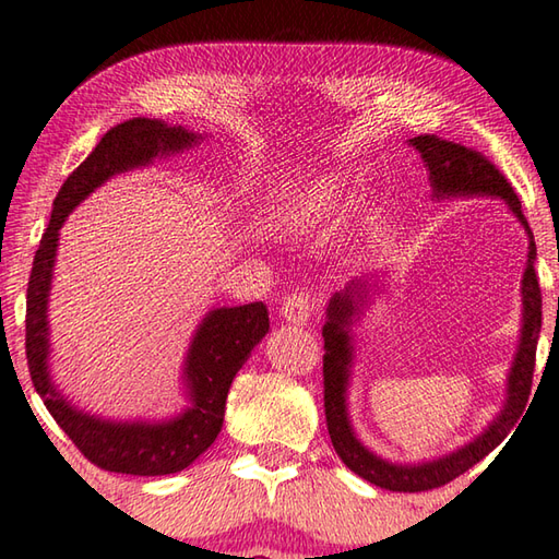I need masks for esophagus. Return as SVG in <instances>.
Masks as SVG:
<instances>
[{
	"instance_id": "1",
	"label": "esophagus",
	"mask_w": 559,
	"mask_h": 559,
	"mask_svg": "<svg viewBox=\"0 0 559 559\" xmlns=\"http://www.w3.org/2000/svg\"><path fill=\"white\" fill-rule=\"evenodd\" d=\"M312 296L308 290H296L281 302V318L293 324H306L312 314Z\"/></svg>"
}]
</instances>
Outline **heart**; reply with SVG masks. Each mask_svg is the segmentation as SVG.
I'll return each mask as SVG.
<instances>
[{
  "label": "heart",
  "instance_id": "b5f03b06",
  "mask_svg": "<svg viewBox=\"0 0 559 559\" xmlns=\"http://www.w3.org/2000/svg\"><path fill=\"white\" fill-rule=\"evenodd\" d=\"M349 205V192L337 176H314L290 192L281 205V225L290 235H312L340 219Z\"/></svg>",
  "mask_w": 559,
  "mask_h": 559
}]
</instances>
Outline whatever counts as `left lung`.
<instances>
[{"label":"left lung","instance_id":"obj_1","mask_svg":"<svg viewBox=\"0 0 559 559\" xmlns=\"http://www.w3.org/2000/svg\"><path fill=\"white\" fill-rule=\"evenodd\" d=\"M411 146L418 151L425 168L430 174V188L435 200L450 198H499L503 205L513 212V217L521 222L527 235V261L521 281V337L515 347L509 377H506V401L503 408L496 413V418L486 425L484 432L476 435L462 448H456L442 456L425 462L399 464L383 456L373 454L364 444L349 418V381L354 367V332L352 328L359 322L364 308L371 306V296H377V288L383 276L367 273V276L354 278L344 286V290L334 293L324 310V357H322V377H324V418L334 452L349 466L354 474L367 479L373 486L389 491H428L448 484L456 476L472 469L476 462H481L486 454L493 452L511 432L515 420L525 411L527 395H531L533 371H535V349L537 337L543 328V296L535 276V239L527 227V219L521 210V200L515 195L499 168L491 160H486L479 151H472L462 144L438 139L435 134H423L411 139Z\"/></svg>","mask_w":559,"mask_h":559}]
</instances>
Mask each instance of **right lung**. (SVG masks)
Masks as SVG:
<instances>
[{
    "label": "right lung",
    "mask_w": 559,
    "mask_h": 559,
    "mask_svg": "<svg viewBox=\"0 0 559 559\" xmlns=\"http://www.w3.org/2000/svg\"><path fill=\"white\" fill-rule=\"evenodd\" d=\"M202 134L170 127L160 119L134 117L111 127L83 164L68 176L50 212V222L34 257L26 290V361L36 393L75 448L99 469L134 476H164L186 469L217 440L225 423L227 393L251 349L266 337L269 310L263 302L215 308L200 320L182 359V389L188 405L166 420H107L80 411L50 377L48 296L53 283L60 227L90 192L109 178L146 168L198 146Z\"/></svg>",
    "instance_id": "1"
}]
</instances>
